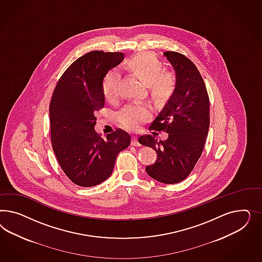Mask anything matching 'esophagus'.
<instances>
[{"instance_id": "esophagus-1", "label": "esophagus", "mask_w": 262, "mask_h": 262, "mask_svg": "<svg viewBox=\"0 0 262 262\" xmlns=\"http://www.w3.org/2000/svg\"><path fill=\"white\" fill-rule=\"evenodd\" d=\"M132 145H133V146H136V147H139V146H141V144L138 142V140H137V136H135V135L133 136V141H132Z\"/></svg>"}]
</instances>
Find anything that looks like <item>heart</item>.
<instances>
[{
    "label": "heart",
    "mask_w": 262,
    "mask_h": 262,
    "mask_svg": "<svg viewBox=\"0 0 262 262\" xmlns=\"http://www.w3.org/2000/svg\"><path fill=\"white\" fill-rule=\"evenodd\" d=\"M127 66L138 74L150 89L151 97L158 101H164L173 94L176 80L173 75L164 73L163 65L159 58L150 53H141L127 61ZM121 73L113 68L106 73L103 80V92L106 101L115 102L120 96ZM146 105L129 104L121 112L123 124L128 127H136L149 115Z\"/></svg>",
    "instance_id": "b5f03b06"
}]
</instances>
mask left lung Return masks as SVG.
Instances as JSON below:
<instances>
[{"instance_id": "obj_1", "label": "left lung", "mask_w": 262, "mask_h": 262, "mask_svg": "<svg viewBox=\"0 0 262 262\" xmlns=\"http://www.w3.org/2000/svg\"><path fill=\"white\" fill-rule=\"evenodd\" d=\"M163 56L176 76V88L151 127L168 134L165 140L142 135L138 141L154 149L158 159L146 172L159 183L183 181L196 165L209 128V99L206 84L195 64L177 52Z\"/></svg>"}]
</instances>
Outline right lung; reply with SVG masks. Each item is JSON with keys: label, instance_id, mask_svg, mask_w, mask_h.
<instances>
[{"label": "right lung", "instance_id": "obj_1", "mask_svg": "<svg viewBox=\"0 0 262 262\" xmlns=\"http://www.w3.org/2000/svg\"><path fill=\"white\" fill-rule=\"evenodd\" d=\"M122 53L92 51L68 67L50 103L51 140L57 161L72 183L91 187L110 178L117 155L130 144L123 129L103 139L96 133V112L103 108V80L123 61Z\"/></svg>", "mask_w": 262, "mask_h": 262}]
</instances>
